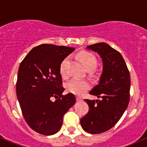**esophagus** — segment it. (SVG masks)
Returning a JSON list of instances; mask_svg holds the SVG:
<instances>
[{"mask_svg":"<svg viewBox=\"0 0 147 147\" xmlns=\"http://www.w3.org/2000/svg\"><path fill=\"white\" fill-rule=\"evenodd\" d=\"M76 99H77V101H82V99L80 97H79V96H77V97H76Z\"/></svg>","mask_w":147,"mask_h":147,"instance_id":"1","label":"esophagus"}]
</instances>
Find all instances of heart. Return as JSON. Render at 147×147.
Instances as JSON below:
<instances>
[{
  "label": "heart",
  "instance_id": "heart-1",
  "mask_svg": "<svg viewBox=\"0 0 147 147\" xmlns=\"http://www.w3.org/2000/svg\"><path fill=\"white\" fill-rule=\"evenodd\" d=\"M79 57L84 65L88 70H94L96 68L98 61L95 55L88 51H82L79 53ZM69 61V57H66L63 60L60 65V74L62 77L67 78L68 72L66 70V66ZM66 90L69 92L76 95H81L84 93L90 88V84L86 80H79V79H73L68 82L65 85Z\"/></svg>",
  "mask_w": 147,
  "mask_h": 147
}]
</instances>
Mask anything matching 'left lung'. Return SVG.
Masks as SVG:
<instances>
[{"instance_id":"8db88e82","label":"left lung","mask_w":147,"mask_h":147,"mask_svg":"<svg viewBox=\"0 0 147 147\" xmlns=\"http://www.w3.org/2000/svg\"><path fill=\"white\" fill-rule=\"evenodd\" d=\"M97 52L103 62L99 84L90 91L99 99H84L89 111L81 119L82 127L91 134L111 129L119 120L129 105L131 79L122 55L105 43L87 46Z\"/></svg>"}]
</instances>
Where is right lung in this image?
<instances>
[{
    "instance_id": "right-lung-1",
    "label": "right lung",
    "mask_w": 147,
    "mask_h": 147,
    "mask_svg": "<svg viewBox=\"0 0 147 147\" xmlns=\"http://www.w3.org/2000/svg\"><path fill=\"white\" fill-rule=\"evenodd\" d=\"M75 49L41 44L32 49L20 64L16 95L26 122L40 134L58 132L63 115L76 102L72 93L62 95L65 89L60 74L61 63Z\"/></svg>"
}]
</instances>
